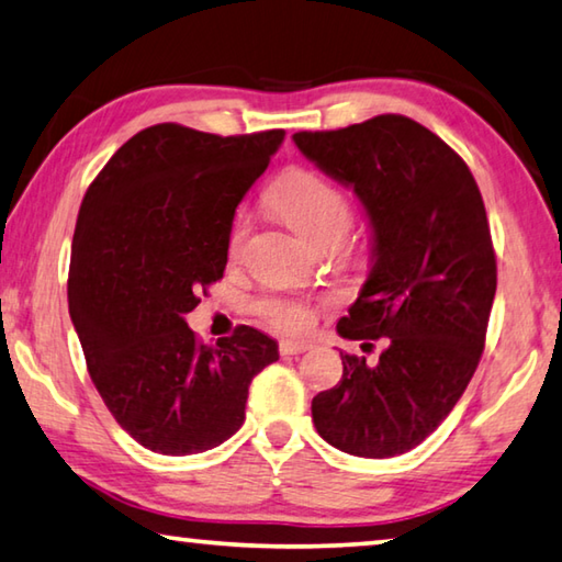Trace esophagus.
<instances>
[{
    "label": "esophagus",
    "instance_id": "obj_1",
    "mask_svg": "<svg viewBox=\"0 0 562 562\" xmlns=\"http://www.w3.org/2000/svg\"><path fill=\"white\" fill-rule=\"evenodd\" d=\"M310 347H312L310 341H290V339H284V341H280V355H284V357L302 355V351H307Z\"/></svg>",
    "mask_w": 562,
    "mask_h": 562
}]
</instances>
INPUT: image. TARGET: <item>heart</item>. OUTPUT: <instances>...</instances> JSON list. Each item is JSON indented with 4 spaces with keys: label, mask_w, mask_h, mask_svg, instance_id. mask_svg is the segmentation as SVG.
I'll use <instances>...</instances> for the list:
<instances>
[{
    "label": "heart",
    "mask_w": 562,
    "mask_h": 562,
    "mask_svg": "<svg viewBox=\"0 0 562 562\" xmlns=\"http://www.w3.org/2000/svg\"><path fill=\"white\" fill-rule=\"evenodd\" d=\"M270 205L282 215L292 231L315 245H337L351 225V203L345 190L331 186L312 170L294 168L270 190ZM247 237V221L240 215L227 235V255L237 258ZM258 315L270 327L302 331L312 325V307L302 300L265 297L255 304Z\"/></svg>",
    "instance_id": "obj_1"
}]
</instances>
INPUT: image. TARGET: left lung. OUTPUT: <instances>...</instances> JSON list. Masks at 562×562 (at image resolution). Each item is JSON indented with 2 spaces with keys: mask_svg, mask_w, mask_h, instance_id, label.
Here are the masks:
<instances>
[{
  "mask_svg": "<svg viewBox=\"0 0 562 562\" xmlns=\"http://www.w3.org/2000/svg\"><path fill=\"white\" fill-rule=\"evenodd\" d=\"M292 140L364 205L372 272L337 331L384 345L374 361L339 351L341 379L312 398V422L345 453H406L451 414L486 345L496 252L481 190L451 146L398 113Z\"/></svg>",
  "mask_w": 562,
  "mask_h": 562,
  "instance_id": "obj_1",
  "label": "left lung"
}]
</instances>
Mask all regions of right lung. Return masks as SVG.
<instances>
[{
  "label": "right lung",
  "mask_w": 562,
  "mask_h": 562,
  "mask_svg": "<svg viewBox=\"0 0 562 562\" xmlns=\"http://www.w3.org/2000/svg\"><path fill=\"white\" fill-rule=\"evenodd\" d=\"M282 140V128L215 136L158 123L83 195L69 315L103 404L150 451L188 456L231 439L255 374L280 359L278 341L245 325L207 347L186 315L223 278L235 207Z\"/></svg>",
  "instance_id": "add662e5"
}]
</instances>
